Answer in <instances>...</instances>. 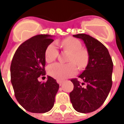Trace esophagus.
I'll return each mask as SVG.
<instances>
[{
	"instance_id": "esophagus-1",
	"label": "esophagus",
	"mask_w": 124,
	"mask_h": 124,
	"mask_svg": "<svg viewBox=\"0 0 124 124\" xmlns=\"http://www.w3.org/2000/svg\"><path fill=\"white\" fill-rule=\"evenodd\" d=\"M56 82H57V83H59L60 85H61L63 83V81L62 80H61V79H57V80H56Z\"/></svg>"
}]
</instances>
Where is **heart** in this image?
<instances>
[{
	"label": "heart",
	"instance_id": "b5f03b06",
	"mask_svg": "<svg viewBox=\"0 0 124 124\" xmlns=\"http://www.w3.org/2000/svg\"><path fill=\"white\" fill-rule=\"evenodd\" d=\"M63 50L70 52L68 64L55 63L48 67V74L55 79H63L76 74L77 66L79 69L84 68L88 63V51L82 48L81 42L73 37H68L61 42ZM59 55V50L55 43L47 46L45 50V58L47 63L54 61Z\"/></svg>",
	"mask_w": 124,
	"mask_h": 124
}]
</instances>
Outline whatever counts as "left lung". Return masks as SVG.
I'll return each mask as SVG.
<instances>
[{
    "mask_svg": "<svg viewBox=\"0 0 124 124\" xmlns=\"http://www.w3.org/2000/svg\"><path fill=\"white\" fill-rule=\"evenodd\" d=\"M73 36L83 40L89 59L79 79H71L74 89L70 97L75 110L88 113L101 107L110 91L113 63L108 49L100 41L85 34Z\"/></svg>",
    "mask_w": 124,
    "mask_h": 124,
    "instance_id": "obj_1",
    "label": "left lung"
}]
</instances>
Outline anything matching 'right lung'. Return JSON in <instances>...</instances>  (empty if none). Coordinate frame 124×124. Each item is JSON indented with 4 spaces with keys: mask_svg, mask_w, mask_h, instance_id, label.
Masks as SVG:
<instances>
[{
    "mask_svg": "<svg viewBox=\"0 0 124 124\" xmlns=\"http://www.w3.org/2000/svg\"><path fill=\"white\" fill-rule=\"evenodd\" d=\"M53 41L47 34L33 36L23 43L13 56L10 72L14 94L28 112L44 113L54 106L59 85L50 76L46 82L38 81L45 75V50Z\"/></svg>",
    "mask_w": 124,
    "mask_h": 124,
    "instance_id": "1",
    "label": "right lung"
}]
</instances>
